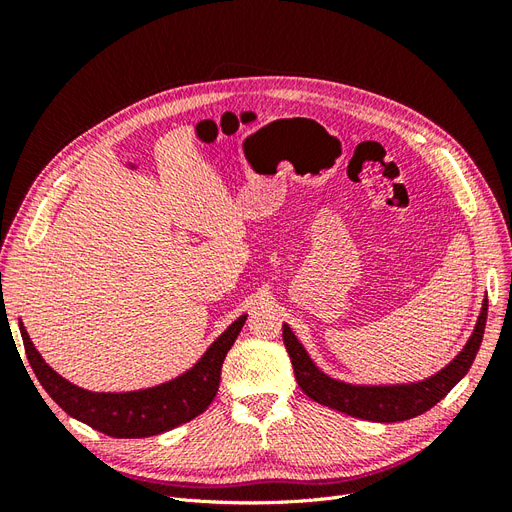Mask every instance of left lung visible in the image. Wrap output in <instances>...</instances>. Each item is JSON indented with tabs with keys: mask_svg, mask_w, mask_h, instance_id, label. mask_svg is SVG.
Wrapping results in <instances>:
<instances>
[{
	"mask_svg": "<svg viewBox=\"0 0 512 512\" xmlns=\"http://www.w3.org/2000/svg\"><path fill=\"white\" fill-rule=\"evenodd\" d=\"M485 324L487 301L483 303V309H480L476 329L468 339L466 348L459 352V356L451 365L444 367L440 374L425 382L399 386H352L324 376L312 363V359H309L305 348L299 344V339L294 337L288 324H284V344L290 354L294 378H297L301 391L307 397H312L322 406L363 418V421L397 423L408 421V418H414L436 406L438 401L451 393L453 386L468 374V369L476 359L480 342H483Z\"/></svg>",
	"mask_w": 512,
	"mask_h": 512,
	"instance_id": "1",
	"label": "left lung"
}]
</instances>
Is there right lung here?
Wrapping results in <instances>:
<instances>
[{
    "label": "right lung",
    "mask_w": 512,
    "mask_h": 512,
    "mask_svg": "<svg viewBox=\"0 0 512 512\" xmlns=\"http://www.w3.org/2000/svg\"><path fill=\"white\" fill-rule=\"evenodd\" d=\"M245 318L247 316H241L232 322L188 374L153 386V389L132 393H91L79 389L44 363L40 352L29 342L23 324L19 327L29 365H32L42 389L53 397L61 410H66L76 421L106 433V436L149 438L188 423L209 408L220 389L226 352L235 344Z\"/></svg>",
    "instance_id": "right-lung-1"
}]
</instances>
